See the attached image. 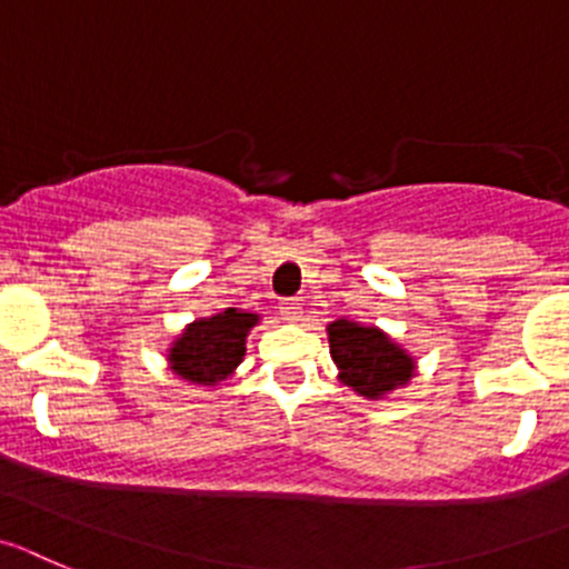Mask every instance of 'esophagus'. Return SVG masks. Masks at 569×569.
Segmentation results:
<instances>
[{"mask_svg": "<svg viewBox=\"0 0 569 569\" xmlns=\"http://www.w3.org/2000/svg\"><path fill=\"white\" fill-rule=\"evenodd\" d=\"M280 317L286 322H297L302 317V302L300 300H283L280 302Z\"/></svg>", "mask_w": 569, "mask_h": 569, "instance_id": "34e87169", "label": "esophagus"}]
</instances>
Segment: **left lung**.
I'll return each mask as SVG.
<instances>
[{"instance_id":"obj_1","label":"left lung","mask_w":569,"mask_h":569,"mask_svg":"<svg viewBox=\"0 0 569 569\" xmlns=\"http://www.w3.org/2000/svg\"><path fill=\"white\" fill-rule=\"evenodd\" d=\"M331 359L339 370V381L353 387L368 401L390 396L398 387L410 385L416 376V359L381 328L362 322L337 320L326 328Z\"/></svg>"}]
</instances>
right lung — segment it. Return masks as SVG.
Segmentation results:
<instances>
[{"label": "right lung", "mask_w": 569, "mask_h": 569, "mask_svg": "<svg viewBox=\"0 0 569 569\" xmlns=\"http://www.w3.org/2000/svg\"><path fill=\"white\" fill-rule=\"evenodd\" d=\"M258 322L260 315L243 309H224L193 320L168 348V368L188 385H221L243 362L247 337Z\"/></svg>", "instance_id": "1"}]
</instances>
